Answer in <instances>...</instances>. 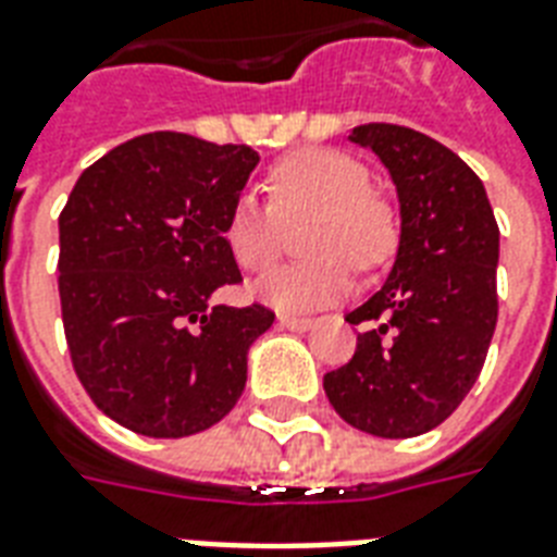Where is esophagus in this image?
Masks as SVG:
<instances>
[{
	"label": "esophagus",
	"mask_w": 557,
	"mask_h": 557,
	"mask_svg": "<svg viewBox=\"0 0 557 557\" xmlns=\"http://www.w3.org/2000/svg\"><path fill=\"white\" fill-rule=\"evenodd\" d=\"M280 326H286L292 333H307L309 326H312V318H297V315H280L277 318Z\"/></svg>",
	"instance_id": "obj_1"
}]
</instances>
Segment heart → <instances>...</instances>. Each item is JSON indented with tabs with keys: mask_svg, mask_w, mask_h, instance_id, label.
Masks as SVG:
<instances>
[{
	"mask_svg": "<svg viewBox=\"0 0 557 557\" xmlns=\"http://www.w3.org/2000/svg\"><path fill=\"white\" fill-rule=\"evenodd\" d=\"M271 201L242 193L231 207L224 239L242 269H265L286 242V222L312 219L307 245L315 260L283 262L250 283V295L277 312L330 307L354 286L359 269H380L397 248V219L368 189V169L335 148H304L269 172Z\"/></svg>",
	"mask_w": 557,
	"mask_h": 557,
	"instance_id": "b5f03b06",
	"label": "heart"
}]
</instances>
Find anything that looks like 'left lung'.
Segmentation results:
<instances>
[{
  "mask_svg": "<svg viewBox=\"0 0 557 557\" xmlns=\"http://www.w3.org/2000/svg\"><path fill=\"white\" fill-rule=\"evenodd\" d=\"M400 201L397 257L376 295L345 321L368 324L356 354L324 376L333 409L376 438L435 430L473 388L496 330L499 227L476 172L438 139L359 125Z\"/></svg>",
  "mask_w": 557,
  "mask_h": 557,
  "instance_id": "obj_1",
  "label": "left lung"
}]
</instances>
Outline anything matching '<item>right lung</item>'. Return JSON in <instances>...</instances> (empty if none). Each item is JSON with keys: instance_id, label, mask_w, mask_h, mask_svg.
<instances>
[{"instance_id": "add662e5", "label": "right lung", "mask_w": 557, "mask_h": 557, "mask_svg": "<svg viewBox=\"0 0 557 557\" xmlns=\"http://www.w3.org/2000/svg\"><path fill=\"white\" fill-rule=\"evenodd\" d=\"M260 154L157 131L84 169L58 219V288L81 385L148 438L210 430L245 392L274 312L212 304L239 283L224 224Z\"/></svg>"}]
</instances>
